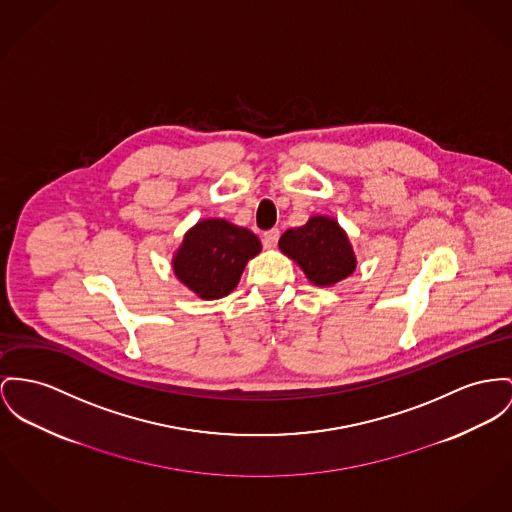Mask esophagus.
<instances>
[{
  "label": "esophagus",
  "mask_w": 512,
  "mask_h": 512,
  "mask_svg": "<svg viewBox=\"0 0 512 512\" xmlns=\"http://www.w3.org/2000/svg\"><path fill=\"white\" fill-rule=\"evenodd\" d=\"M279 235H281V231H279V229H270V231H266V233H264V244H266L268 248H272V246L277 244Z\"/></svg>",
  "instance_id": "1"
}]
</instances>
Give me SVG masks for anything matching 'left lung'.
<instances>
[{
  "label": "left lung",
  "instance_id": "1",
  "mask_svg": "<svg viewBox=\"0 0 512 512\" xmlns=\"http://www.w3.org/2000/svg\"><path fill=\"white\" fill-rule=\"evenodd\" d=\"M279 248L320 287L334 285L355 270V256L347 235L330 217H310L307 225L285 231Z\"/></svg>",
  "mask_w": 512,
  "mask_h": 512
}]
</instances>
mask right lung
<instances>
[{
    "mask_svg": "<svg viewBox=\"0 0 512 512\" xmlns=\"http://www.w3.org/2000/svg\"><path fill=\"white\" fill-rule=\"evenodd\" d=\"M260 250L252 231L223 219H205L186 233L172 268L198 297L221 299L237 287L246 262Z\"/></svg>",
    "mask_w": 512,
    "mask_h": 512,
    "instance_id": "add662e5",
    "label": "right lung"
}]
</instances>
